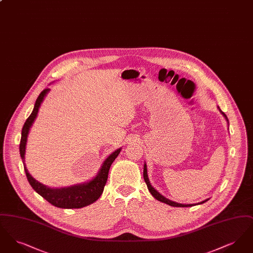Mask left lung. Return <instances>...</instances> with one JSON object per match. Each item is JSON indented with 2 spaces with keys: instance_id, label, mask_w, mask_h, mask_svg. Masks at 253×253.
Masks as SVG:
<instances>
[{
  "instance_id": "obj_1",
  "label": "left lung",
  "mask_w": 253,
  "mask_h": 253,
  "mask_svg": "<svg viewBox=\"0 0 253 253\" xmlns=\"http://www.w3.org/2000/svg\"><path fill=\"white\" fill-rule=\"evenodd\" d=\"M217 108L218 110L220 111V113L223 115V117L226 119V121L228 122V125L229 124V120H228V118H227V116H226V114L225 113H223L220 108H219V106H217ZM143 177H144L145 183L147 184V187H148V190H149V192L151 193V194L158 200V201H160V202H162V203H165V204L169 205V206H171V207H193V206H195V205H200L203 204L205 202H207L210 198H208V199H206L204 201H201V202H199V203H196V204H181V203H177V202H174V201H171V200H169L168 198H166L165 196H163L162 194L160 193H158L157 190L151 185V183H150V180H149V177H148V172H147V165H146V163H144V168H143Z\"/></svg>"
}]
</instances>
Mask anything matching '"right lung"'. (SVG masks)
Segmentation results:
<instances>
[{
    "label": "right lung",
    "instance_id": "1",
    "mask_svg": "<svg viewBox=\"0 0 253 253\" xmlns=\"http://www.w3.org/2000/svg\"><path fill=\"white\" fill-rule=\"evenodd\" d=\"M50 89H44L37 98L34 109L31 113V115L28 117V119L24 122V127L22 130V137H21V143H20V155L23 159L24 163V171L27 177V180L33 190L39 193L42 197H43L46 201H48L50 204L61 208V209H80L84 208L88 205L92 204L96 202L99 198V196L103 193L104 186L107 182L108 178V172L112 163L115 161V159L120 155L121 148L117 149L115 152H113L108 157L103 161L99 170L97 171L96 176H94L91 180L87 181L84 183L76 184L69 187H63V188H50L41 182L37 181L29 172L25 166V149H26V142H27V136L30 131V128L32 127L34 121L36 120L39 109L41 107L42 102L43 101L44 97L48 94Z\"/></svg>",
    "mask_w": 253,
    "mask_h": 253
}]
</instances>
